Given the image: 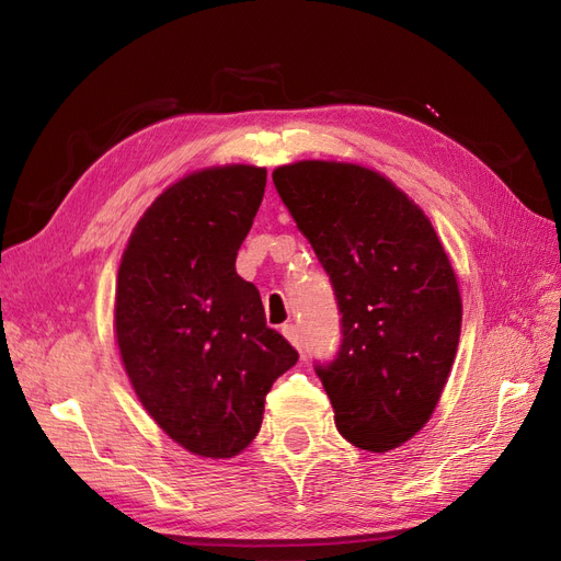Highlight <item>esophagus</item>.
<instances>
[{"mask_svg": "<svg viewBox=\"0 0 561 561\" xmlns=\"http://www.w3.org/2000/svg\"><path fill=\"white\" fill-rule=\"evenodd\" d=\"M283 335L293 343L295 347H301V335H299V327L297 324H285L283 327Z\"/></svg>", "mask_w": 561, "mask_h": 561, "instance_id": "obj_1", "label": "esophagus"}]
</instances>
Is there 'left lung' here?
I'll use <instances>...</instances> for the list:
<instances>
[{
    "label": "left lung",
    "mask_w": 561,
    "mask_h": 561,
    "mask_svg": "<svg viewBox=\"0 0 561 561\" xmlns=\"http://www.w3.org/2000/svg\"><path fill=\"white\" fill-rule=\"evenodd\" d=\"M272 176L339 304L341 347L316 364L335 428L358 449L391 451L428 423L454 366L451 262L428 216L375 170L299 161Z\"/></svg>",
    "instance_id": "left-lung-1"
}]
</instances>
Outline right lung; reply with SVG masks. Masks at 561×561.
<instances>
[{"instance_id":"right-lung-1","label":"right lung","mask_w":561,"mask_h":561,"mask_svg":"<svg viewBox=\"0 0 561 561\" xmlns=\"http://www.w3.org/2000/svg\"><path fill=\"white\" fill-rule=\"evenodd\" d=\"M264 186L255 165L179 179L138 220L119 264L126 375L151 419L203 458H232L255 439L268 389L299 358L234 268Z\"/></svg>"}]
</instances>
